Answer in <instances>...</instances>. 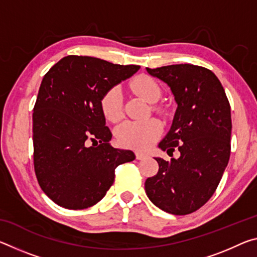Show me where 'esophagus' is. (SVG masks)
Masks as SVG:
<instances>
[{
	"label": "esophagus",
	"mask_w": 257,
	"mask_h": 257,
	"mask_svg": "<svg viewBox=\"0 0 257 257\" xmlns=\"http://www.w3.org/2000/svg\"><path fill=\"white\" fill-rule=\"evenodd\" d=\"M147 158V154L142 153V152H136V159L137 160H144Z\"/></svg>",
	"instance_id": "1"
}]
</instances>
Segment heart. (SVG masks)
Instances as JSON below:
<instances>
[{"label": "heart", "mask_w": 257, "mask_h": 257, "mask_svg": "<svg viewBox=\"0 0 257 257\" xmlns=\"http://www.w3.org/2000/svg\"><path fill=\"white\" fill-rule=\"evenodd\" d=\"M133 90L147 102L154 103L161 96V87L154 78L142 75L135 78L130 84ZM101 108L105 119L116 122L123 115V96L118 86L112 87L103 95ZM158 110V108H155ZM162 135V124L156 119L144 121H124L114 130L119 144L127 149L144 151L158 141Z\"/></svg>", "instance_id": "b5f03b06"}]
</instances>
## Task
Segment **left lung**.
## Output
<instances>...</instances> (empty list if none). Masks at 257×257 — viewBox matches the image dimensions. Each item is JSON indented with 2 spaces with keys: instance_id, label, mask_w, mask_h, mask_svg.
<instances>
[{
  "instance_id": "1",
  "label": "left lung",
  "mask_w": 257,
  "mask_h": 257,
  "mask_svg": "<svg viewBox=\"0 0 257 257\" xmlns=\"http://www.w3.org/2000/svg\"><path fill=\"white\" fill-rule=\"evenodd\" d=\"M146 71L170 87L178 105L159 149L180 152L170 162L155 158L159 172L145 181L146 195L161 210L189 214L212 197L228 165L230 104L220 80L206 68L172 64Z\"/></svg>"
}]
</instances>
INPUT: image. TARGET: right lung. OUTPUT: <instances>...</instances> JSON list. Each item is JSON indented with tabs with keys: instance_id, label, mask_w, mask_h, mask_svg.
Wrapping results in <instances>:
<instances>
[{
	"instance_id": "add662e5",
	"label": "right lung",
	"mask_w": 257,
	"mask_h": 257,
	"mask_svg": "<svg viewBox=\"0 0 257 257\" xmlns=\"http://www.w3.org/2000/svg\"><path fill=\"white\" fill-rule=\"evenodd\" d=\"M139 68L68 55L43 78L33 113L34 167L55 204L69 210L95 205L114 181L115 168L136 158L110 145L101 99Z\"/></svg>"
}]
</instances>
